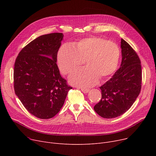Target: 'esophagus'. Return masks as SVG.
I'll use <instances>...</instances> for the list:
<instances>
[{"instance_id": "esophagus-1", "label": "esophagus", "mask_w": 156, "mask_h": 156, "mask_svg": "<svg viewBox=\"0 0 156 156\" xmlns=\"http://www.w3.org/2000/svg\"><path fill=\"white\" fill-rule=\"evenodd\" d=\"M81 90L82 91L84 94H87L89 92V90L88 89H84V88H81Z\"/></svg>"}]
</instances>
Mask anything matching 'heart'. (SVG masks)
Returning <instances> with one entry per match:
<instances>
[{
  "mask_svg": "<svg viewBox=\"0 0 156 156\" xmlns=\"http://www.w3.org/2000/svg\"><path fill=\"white\" fill-rule=\"evenodd\" d=\"M120 58L119 47L102 38L92 37L80 40L73 45L66 44L59 49L57 64L60 71L69 74L85 62L87 67L74 71L69 76L73 85L83 88L95 85L116 71Z\"/></svg>",
  "mask_w": 156,
  "mask_h": 156,
  "instance_id": "heart-1",
  "label": "heart"
}]
</instances>
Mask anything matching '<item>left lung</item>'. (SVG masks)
<instances>
[{
	"instance_id": "left-lung-1",
	"label": "left lung",
	"mask_w": 156,
	"mask_h": 156,
	"mask_svg": "<svg viewBox=\"0 0 156 156\" xmlns=\"http://www.w3.org/2000/svg\"><path fill=\"white\" fill-rule=\"evenodd\" d=\"M122 61L119 69L100 88L102 98L94 106L104 118H114L126 112L140 92L142 67L135 51L125 40L121 41Z\"/></svg>"
}]
</instances>
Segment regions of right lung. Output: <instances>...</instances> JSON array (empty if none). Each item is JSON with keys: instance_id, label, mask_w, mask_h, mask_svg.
Returning a JSON list of instances; mask_svg holds the SVG:
<instances>
[{"instance_id": "1", "label": "right lung", "mask_w": 156, "mask_h": 156, "mask_svg": "<svg viewBox=\"0 0 156 156\" xmlns=\"http://www.w3.org/2000/svg\"><path fill=\"white\" fill-rule=\"evenodd\" d=\"M63 37L62 33L38 37L22 49L15 61V94L27 110L38 118L55 116L72 88L57 65Z\"/></svg>"}]
</instances>
